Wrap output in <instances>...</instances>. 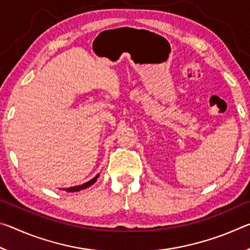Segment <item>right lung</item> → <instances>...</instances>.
Returning <instances> with one entry per match:
<instances>
[{"label":"right lung","mask_w":250,"mask_h":250,"mask_svg":"<svg viewBox=\"0 0 250 250\" xmlns=\"http://www.w3.org/2000/svg\"><path fill=\"white\" fill-rule=\"evenodd\" d=\"M97 177H98V175L97 176H95L94 179L92 180H90V181H88L87 183H84V184H82V185H78V186H74V188H64L65 191H67V192H78V191H82V189H84V188H89L90 185H92L95 183V182L97 181Z\"/></svg>","instance_id":"right-lung-1"}]
</instances>
